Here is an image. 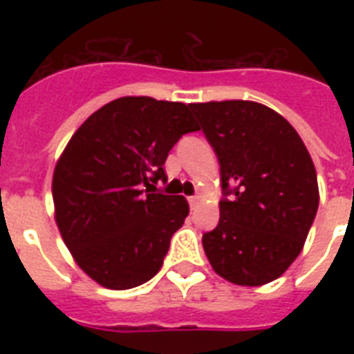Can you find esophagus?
Returning <instances> with one entry per match:
<instances>
[{"label": "esophagus", "instance_id": "obj_1", "mask_svg": "<svg viewBox=\"0 0 354 354\" xmlns=\"http://www.w3.org/2000/svg\"><path fill=\"white\" fill-rule=\"evenodd\" d=\"M200 202H202V196H200V194H196V196H191V198H189V204H191V207H193V209L200 204Z\"/></svg>", "mask_w": 354, "mask_h": 354}]
</instances>
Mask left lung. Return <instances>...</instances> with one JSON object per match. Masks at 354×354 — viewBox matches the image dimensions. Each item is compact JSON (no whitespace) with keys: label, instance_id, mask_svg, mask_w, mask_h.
Instances as JSON below:
<instances>
[{"label":"left lung","instance_id":"8db88e82","mask_svg":"<svg viewBox=\"0 0 354 354\" xmlns=\"http://www.w3.org/2000/svg\"><path fill=\"white\" fill-rule=\"evenodd\" d=\"M191 110L218 156L222 189L233 194L202 239L205 255L233 285H266L296 261L313 226V158L290 122L261 102H194Z\"/></svg>","mask_w":354,"mask_h":354}]
</instances>
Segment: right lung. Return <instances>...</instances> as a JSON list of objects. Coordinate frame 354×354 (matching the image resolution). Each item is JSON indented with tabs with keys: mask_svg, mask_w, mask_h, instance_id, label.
<instances>
[{
	"mask_svg": "<svg viewBox=\"0 0 354 354\" xmlns=\"http://www.w3.org/2000/svg\"><path fill=\"white\" fill-rule=\"evenodd\" d=\"M194 130L191 104L121 97L91 113L58 158V232L80 270L104 288L128 290L160 272L189 204L150 187L167 178L169 150Z\"/></svg>",
	"mask_w": 354,
	"mask_h": 354,
	"instance_id": "obj_1",
	"label": "right lung"
}]
</instances>
